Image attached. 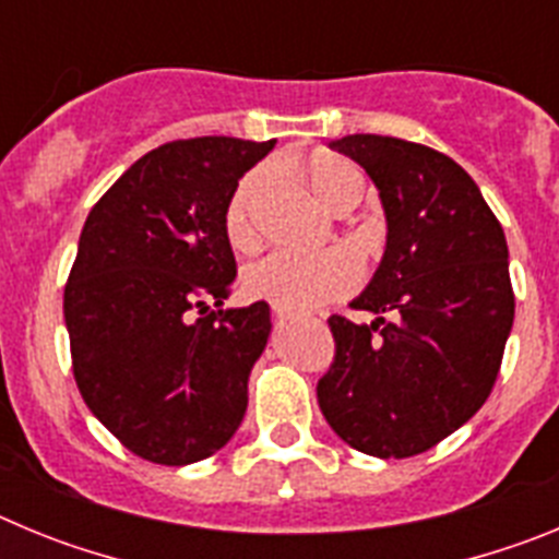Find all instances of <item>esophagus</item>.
Returning <instances> with one entry per match:
<instances>
[{"mask_svg":"<svg viewBox=\"0 0 559 559\" xmlns=\"http://www.w3.org/2000/svg\"><path fill=\"white\" fill-rule=\"evenodd\" d=\"M290 319V313L288 310H280V308H274V322L276 324H285Z\"/></svg>","mask_w":559,"mask_h":559,"instance_id":"obj_1","label":"esophagus"}]
</instances>
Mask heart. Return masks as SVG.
I'll return each instance as SVG.
<instances>
[{
    "instance_id": "b5f03b06",
    "label": "heart",
    "mask_w": 559,
    "mask_h": 559,
    "mask_svg": "<svg viewBox=\"0 0 559 559\" xmlns=\"http://www.w3.org/2000/svg\"><path fill=\"white\" fill-rule=\"evenodd\" d=\"M274 167L260 165L237 181L224 212V231L231 249H254L260 237V212L274 190ZM308 181L316 199L335 215H347L364 195V176L341 156H316L308 165ZM243 294L271 308L305 313L322 308L358 288L360 265L349 251L330 249L322 254L271 251L243 269Z\"/></svg>"
}]
</instances>
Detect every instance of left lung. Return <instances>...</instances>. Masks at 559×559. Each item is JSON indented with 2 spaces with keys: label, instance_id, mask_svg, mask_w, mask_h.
<instances>
[{
  "label": "left lung",
  "instance_id": "obj_1",
  "mask_svg": "<svg viewBox=\"0 0 559 559\" xmlns=\"http://www.w3.org/2000/svg\"><path fill=\"white\" fill-rule=\"evenodd\" d=\"M330 147L378 187L386 249L353 299L374 322L328 319L335 358L316 397L355 451L417 456L490 397L515 319L507 237L476 181L445 153L378 133H349Z\"/></svg>",
  "mask_w": 559,
  "mask_h": 559
}]
</instances>
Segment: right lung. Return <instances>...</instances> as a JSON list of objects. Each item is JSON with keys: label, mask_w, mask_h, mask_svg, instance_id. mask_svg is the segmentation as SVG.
Listing matches in <instances>:
<instances>
[{"label": "right lung", "mask_w": 559, "mask_h": 559, "mask_svg": "<svg viewBox=\"0 0 559 559\" xmlns=\"http://www.w3.org/2000/svg\"><path fill=\"white\" fill-rule=\"evenodd\" d=\"M271 147L167 142L133 162L83 224L63 288L72 372L92 414L147 462H201L243 423L271 313L265 302L224 308L237 274L224 212ZM195 309L211 313L192 320Z\"/></svg>", "instance_id": "obj_1"}]
</instances>
